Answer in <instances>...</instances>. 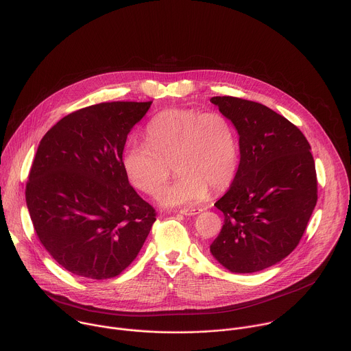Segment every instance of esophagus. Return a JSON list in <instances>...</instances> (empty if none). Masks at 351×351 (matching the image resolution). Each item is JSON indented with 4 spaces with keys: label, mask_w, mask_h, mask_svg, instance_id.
Wrapping results in <instances>:
<instances>
[{
    "label": "esophagus",
    "mask_w": 351,
    "mask_h": 351,
    "mask_svg": "<svg viewBox=\"0 0 351 351\" xmlns=\"http://www.w3.org/2000/svg\"><path fill=\"white\" fill-rule=\"evenodd\" d=\"M202 209L199 208H184V209H180V213L184 215V216H195L198 213H201Z\"/></svg>",
    "instance_id": "obj_1"
}]
</instances>
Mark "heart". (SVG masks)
I'll list each match as a JSON object with an SVG mask.
<instances>
[{"label":"heart","instance_id":"b5f03b06","mask_svg":"<svg viewBox=\"0 0 351 351\" xmlns=\"http://www.w3.org/2000/svg\"><path fill=\"white\" fill-rule=\"evenodd\" d=\"M146 142H131L123 156L130 182L149 195H156L171 176L158 201L165 208L201 202L226 190L239 165L238 135L232 123L219 112L172 108L156 114L146 127Z\"/></svg>","mask_w":351,"mask_h":351}]
</instances>
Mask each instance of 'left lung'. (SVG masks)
<instances>
[{
  "instance_id": "8db88e82",
  "label": "left lung",
  "mask_w": 351,
  "mask_h": 351,
  "mask_svg": "<svg viewBox=\"0 0 351 351\" xmlns=\"http://www.w3.org/2000/svg\"><path fill=\"white\" fill-rule=\"evenodd\" d=\"M239 135L241 161L228 191L215 204L224 224L210 245L230 272L253 274L286 258L300 243L317 202L311 145L286 117L268 106L213 97Z\"/></svg>"
}]
</instances>
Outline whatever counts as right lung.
Returning a JSON list of instances; mask_svg holds the SVG:
<instances>
[{"label": "right lung", "instance_id": "add662e5", "mask_svg": "<svg viewBox=\"0 0 351 351\" xmlns=\"http://www.w3.org/2000/svg\"><path fill=\"white\" fill-rule=\"evenodd\" d=\"M150 102H104L69 113L39 142L25 186L34 230L71 274L104 280L138 256L156 210L128 182L127 135Z\"/></svg>", "mask_w": 351, "mask_h": 351}]
</instances>
